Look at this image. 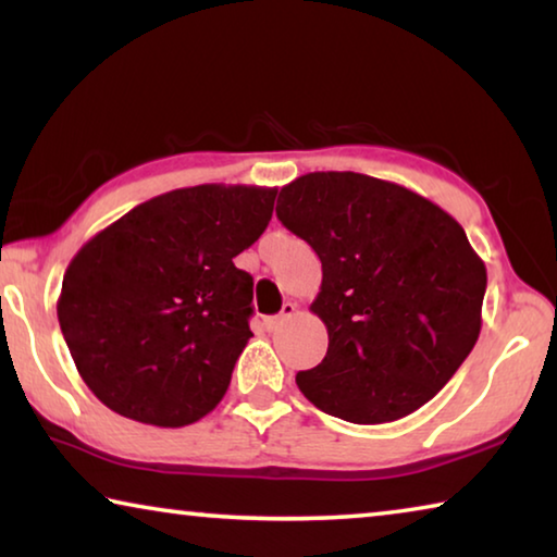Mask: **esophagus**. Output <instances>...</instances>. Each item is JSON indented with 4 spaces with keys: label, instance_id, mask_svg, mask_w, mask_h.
Listing matches in <instances>:
<instances>
[{
    "label": "esophagus",
    "instance_id": "1",
    "mask_svg": "<svg viewBox=\"0 0 557 557\" xmlns=\"http://www.w3.org/2000/svg\"><path fill=\"white\" fill-rule=\"evenodd\" d=\"M295 314H297V305H292V301H285V305H282V312L277 317H268L265 319V329H268V332H275L277 326L285 324L287 319L295 317Z\"/></svg>",
    "mask_w": 557,
    "mask_h": 557
}]
</instances>
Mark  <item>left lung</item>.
I'll use <instances>...</instances> for the list:
<instances>
[{
  "instance_id": "1",
  "label": "left lung",
  "mask_w": 557,
  "mask_h": 557,
  "mask_svg": "<svg viewBox=\"0 0 557 557\" xmlns=\"http://www.w3.org/2000/svg\"><path fill=\"white\" fill-rule=\"evenodd\" d=\"M277 219L322 260L312 312L329 348L297 373L305 398L356 425L435 398L482 332L486 268L465 228L410 188L356 172L295 178Z\"/></svg>"
}]
</instances>
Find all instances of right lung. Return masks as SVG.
<instances>
[{"instance_id": "1", "label": "right lung", "mask_w": 557, "mask_h": 557, "mask_svg": "<svg viewBox=\"0 0 557 557\" xmlns=\"http://www.w3.org/2000/svg\"><path fill=\"white\" fill-rule=\"evenodd\" d=\"M277 188L203 184L139 203L71 260L59 324L110 410L184 428L228 391L252 336V277L235 268L268 228Z\"/></svg>"}]
</instances>
